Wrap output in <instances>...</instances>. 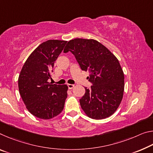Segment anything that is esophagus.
I'll list each match as a JSON object with an SVG mask.
<instances>
[{
	"instance_id": "34e87169",
	"label": "esophagus",
	"mask_w": 153,
	"mask_h": 153,
	"mask_svg": "<svg viewBox=\"0 0 153 153\" xmlns=\"http://www.w3.org/2000/svg\"><path fill=\"white\" fill-rule=\"evenodd\" d=\"M67 86H68V88H69V89H72L74 87V84H67Z\"/></svg>"
}]
</instances>
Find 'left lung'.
<instances>
[{
    "label": "left lung",
    "mask_w": 153,
    "mask_h": 153,
    "mask_svg": "<svg viewBox=\"0 0 153 153\" xmlns=\"http://www.w3.org/2000/svg\"><path fill=\"white\" fill-rule=\"evenodd\" d=\"M71 52L83 71L89 72L91 88L79 99L81 108L93 119L113 114L124 93V74L118 60L101 43L94 39L70 40L63 52Z\"/></svg>",
    "instance_id": "8db88e82"
}]
</instances>
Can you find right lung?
<instances>
[{
  "label": "right lung",
  "instance_id": "right-lung-1",
  "mask_svg": "<svg viewBox=\"0 0 153 153\" xmlns=\"http://www.w3.org/2000/svg\"><path fill=\"white\" fill-rule=\"evenodd\" d=\"M67 42L48 40L40 44L26 60L18 78L19 91L27 110L42 119L56 116L64 108L67 85L52 84L54 62Z\"/></svg>",
  "mask_w": 153,
  "mask_h": 153
}]
</instances>
